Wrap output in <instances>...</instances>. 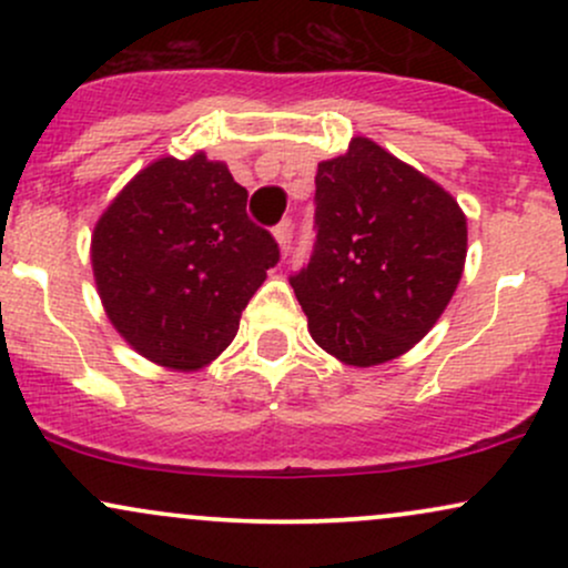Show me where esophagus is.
Returning a JSON list of instances; mask_svg holds the SVG:
<instances>
[{
  "instance_id": "1",
  "label": "esophagus",
  "mask_w": 568,
  "mask_h": 568,
  "mask_svg": "<svg viewBox=\"0 0 568 568\" xmlns=\"http://www.w3.org/2000/svg\"><path fill=\"white\" fill-rule=\"evenodd\" d=\"M275 240H277L280 251L283 253L291 251V240H293V221L291 219L280 221V224L275 226Z\"/></svg>"
}]
</instances>
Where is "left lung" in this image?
I'll use <instances>...</instances> for the list:
<instances>
[{"label":"left lung","instance_id":"left-lung-1","mask_svg":"<svg viewBox=\"0 0 568 568\" xmlns=\"http://www.w3.org/2000/svg\"><path fill=\"white\" fill-rule=\"evenodd\" d=\"M315 230L291 285L312 338L347 366H379L425 338L465 270L456 200L361 135L317 165Z\"/></svg>","mask_w":568,"mask_h":568}]
</instances>
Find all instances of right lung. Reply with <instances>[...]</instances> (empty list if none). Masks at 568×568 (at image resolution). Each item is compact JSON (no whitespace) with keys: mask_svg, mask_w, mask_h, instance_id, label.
Returning a JSON list of instances; mask_svg holds the SVG:
<instances>
[{"mask_svg":"<svg viewBox=\"0 0 568 568\" xmlns=\"http://www.w3.org/2000/svg\"><path fill=\"white\" fill-rule=\"evenodd\" d=\"M224 162L197 152L135 175L93 230V277L120 336L158 366L197 371L230 347L280 262Z\"/></svg>","mask_w":568,"mask_h":568,"instance_id":"add662e5","label":"right lung"}]
</instances>
